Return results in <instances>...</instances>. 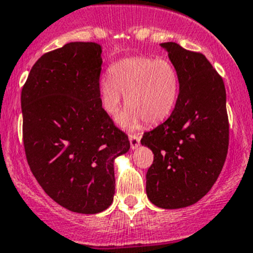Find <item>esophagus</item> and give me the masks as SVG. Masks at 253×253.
Returning a JSON list of instances; mask_svg holds the SVG:
<instances>
[{"instance_id":"34e87169","label":"esophagus","mask_w":253,"mask_h":253,"mask_svg":"<svg viewBox=\"0 0 253 253\" xmlns=\"http://www.w3.org/2000/svg\"><path fill=\"white\" fill-rule=\"evenodd\" d=\"M139 143H141V138H139V136H137V134H133V133L129 134V144H131L132 149H137Z\"/></svg>"}]
</instances>
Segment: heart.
<instances>
[{"label":"heart","mask_w":253,"mask_h":253,"mask_svg":"<svg viewBox=\"0 0 253 253\" xmlns=\"http://www.w3.org/2000/svg\"><path fill=\"white\" fill-rule=\"evenodd\" d=\"M111 76L101 78L99 85L101 105L110 116H116L126 95V111L119 124L126 129H137L143 124L157 125L167 120L178 95V77L167 60L149 57L125 58L115 63Z\"/></svg>","instance_id":"heart-1"}]
</instances>
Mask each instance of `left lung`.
I'll use <instances>...</instances> for the list:
<instances>
[{"mask_svg":"<svg viewBox=\"0 0 253 253\" xmlns=\"http://www.w3.org/2000/svg\"><path fill=\"white\" fill-rule=\"evenodd\" d=\"M178 77L177 100L169 119L143 134L152 149L145 191L165 209L183 208L201 200L214 185L229 147L226 91L206 56L176 42H163Z\"/></svg>","mask_w":253,"mask_h":253,"instance_id":"8db88e82","label":"left lung"}]
</instances>
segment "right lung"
<instances>
[{"label":"right lung","mask_w":253,"mask_h":253,"mask_svg":"<svg viewBox=\"0 0 253 253\" xmlns=\"http://www.w3.org/2000/svg\"><path fill=\"white\" fill-rule=\"evenodd\" d=\"M101 46L68 42L44 53L23 85V143L33 175L71 211H105L115 195L114 160L128 137L103 109Z\"/></svg>","instance_id":"obj_1"}]
</instances>
